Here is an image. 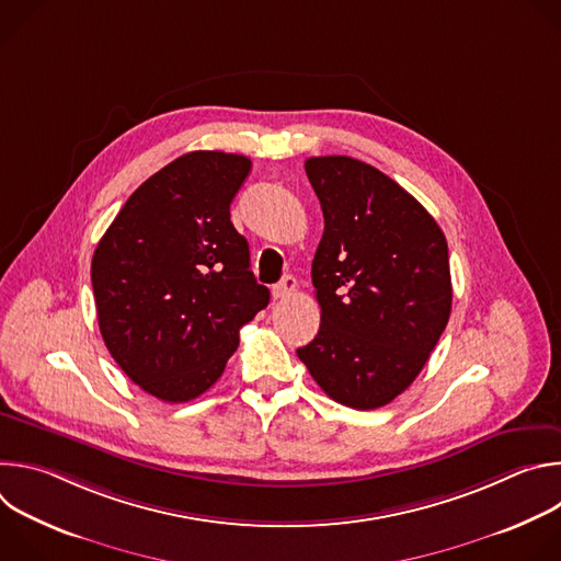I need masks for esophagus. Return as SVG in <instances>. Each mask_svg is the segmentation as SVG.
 Returning a JSON list of instances; mask_svg holds the SVG:
<instances>
[{
	"instance_id": "obj_1",
	"label": "esophagus",
	"mask_w": 561,
	"mask_h": 561,
	"mask_svg": "<svg viewBox=\"0 0 561 561\" xmlns=\"http://www.w3.org/2000/svg\"><path fill=\"white\" fill-rule=\"evenodd\" d=\"M295 290H297V279H295L293 275H286V277L273 288V297H275V299H286V297L295 295Z\"/></svg>"
}]
</instances>
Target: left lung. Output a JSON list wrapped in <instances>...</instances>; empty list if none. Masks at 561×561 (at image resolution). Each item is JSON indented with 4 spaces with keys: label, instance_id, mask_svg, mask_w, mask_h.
<instances>
[{
    "label": "left lung",
    "instance_id": "8db88e82",
    "mask_svg": "<svg viewBox=\"0 0 561 561\" xmlns=\"http://www.w3.org/2000/svg\"><path fill=\"white\" fill-rule=\"evenodd\" d=\"M324 234L312 260L322 324L297 348L335 402L370 411L404 392L450 317L448 244L397 182L346 154L306 159Z\"/></svg>",
    "mask_w": 561,
    "mask_h": 561
}]
</instances>
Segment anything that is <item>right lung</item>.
<instances>
[{"instance_id": "right-lung-1", "label": "right lung", "mask_w": 561, "mask_h": 561, "mask_svg": "<svg viewBox=\"0 0 561 561\" xmlns=\"http://www.w3.org/2000/svg\"><path fill=\"white\" fill-rule=\"evenodd\" d=\"M251 159L193 150L148 178L93 255L104 344L148 394L182 404L206 392L239 346V329L268 306L230 202Z\"/></svg>"}]
</instances>
